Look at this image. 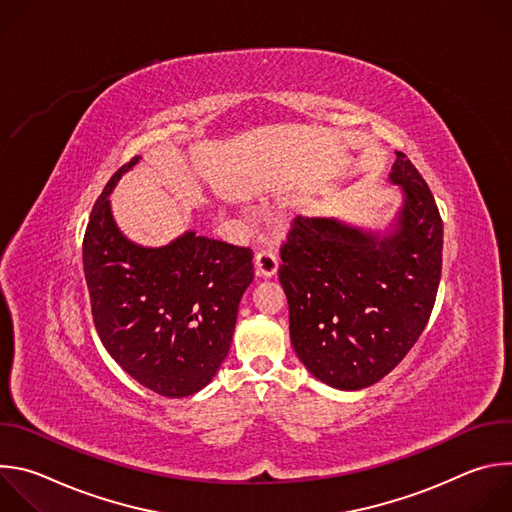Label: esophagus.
<instances>
[{"label": "esophagus", "mask_w": 512, "mask_h": 512, "mask_svg": "<svg viewBox=\"0 0 512 512\" xmlns=\"http://www.w3.org/2000/svg\"><path fill=\"white\" fill-rule=\"evenodd\" d=\"M279 261L271 249H263L255 253V273L259 277H273L277 273Z\"/></svg>", "instance_id": "34e87169"}]
</instances>
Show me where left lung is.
Returning a JSON list of instances; mask_svg holds the SVG:
<instances>
[{"label":"left lung","mask_w":512,"mask_h":512,"mask_svg":"<svg viewBox=\"0 0 512 512\" xmlns=\"http://www.w3.org/2000/svg\"><path fill=\"white\" fill-rule=\"evenodd\" d=\"M389 178L403 190L393 233L296 216L281 247L291 344L316 379L342 391L375 385L405 358L442 277L444 225L429 186L403 152Z\"/></svg>","instance_id":"8db88e82"}]
</instances>
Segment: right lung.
<instances>
[{"label":"right lung","mask_w":512,"mask_h":512,"mask_svg":"<svg viewBox=\"0 0 512 512\" xmlns=\"http://www.w3.org/2000/svg\"><path fill=\"white\" fill-rule=\"evenodd\" d=\"M137 162L121 166L97 198L83 269L107 352L139 385L180 399L204 389L227 358L253 253L194 231L164 247L131 243L113 221L109 194Z\"/></svg>","instance_id":"add662e5"}]
</instances>
